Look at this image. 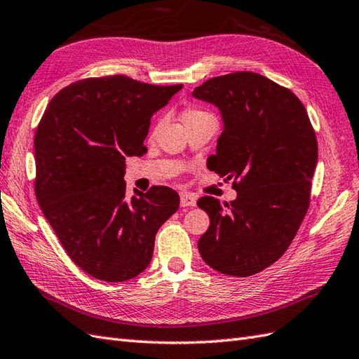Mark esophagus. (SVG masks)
I'll list each match as a JSON object with an SVG mask.
<instances>
[{"mask_svg": "<svg viewBox=\"0 0 359 359\" xmlns=\"http://www.w3.org/2000/svg\"><path fill=\"white\" fill-rule=\"evenodd\" d=\"M197 203V197L191 192H182L180 194V206L182 208H192Z\"/></svg>", "mask_w": 359, "mask_h": 359, "instance_id": "1", "label": "esophagus"}]
</instances>
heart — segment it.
I'll return each instance as SVG.
<instances>
[{"mask_svg": "<svg viewBox=\"0 0 359 359\" xmlns=\"http://www.w3.org/2000/svg\"><path fill=\"white\" fill-rule=\"evenodd\" d=\"M205 114H206V112H203V110H200V109H188V110H185V112H183V115H182V121H183V119L196 118V116L205 115Z\"/></svg>", "mask_w": 359, "mask_h": 359, "instance_id": "b5f03b06", "label": "heart"}]
</instances>
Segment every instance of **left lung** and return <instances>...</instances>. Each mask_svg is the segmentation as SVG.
Segmentation results:
<instances>
[{"instance_id": "left-lung-1", "label": "left lung", "mask_w": 359, "mask_h": 359, "mask_svg": "<svg viewBox=\"0 0 359 359\" xmlns=\"http://www.w3.org/2000/svg\"><path fill=\"white\" fill-rule=\"evenodd\" d=\"M192 97L218 107L223 132L208 168L233 180L231 203L205 196L210 224L198 240L214 270L247 278L287 252L306 215L317 140L302 101L256 72L214 77Z\"/></svg>"}]
</instances>
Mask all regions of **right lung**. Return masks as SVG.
<instances>
[{
  "instance_id": "1",
  "label": "right lung",
  "mask_w": 359,
  "mask_h": 359,
  "mask_svg": "<svg viewBox=\"0 0 359 359\" xmlns=\"http://www.w3.org/2000/svg\"><path fill=\"white\" fill-rule=\"evenodd\" d=\"M183 85L126 76L85 79L59 90L34 136V192L71 261L104 282H124L151 261L154 236L179 209L167 187L126 197V158L142 156L154 112Z\"/></svg>"
}]
</instances>
